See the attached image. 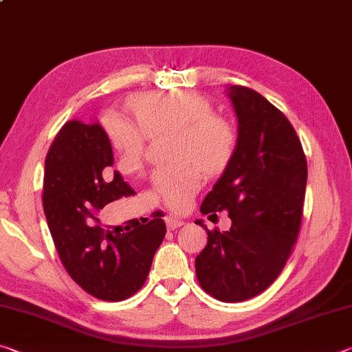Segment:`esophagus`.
Wrapping results in <instances>:
<instances>
[{
	"label": "esophagus",
	"instance_id": "esophagus-1",
	"mask_svg": "<svg viewBox=\"0 0 352 352\" xmlns=\"http://www.w3.org/2000/svg\"><path fill=\"white\" fill-rule=\"evenodd\" d=\"M166 225H168L169 230H177V228H180L182 225H184V222L180 219H175V217H166Z\"/></svg>",
	"mask_w": 352,
	"mask_h": 352
}]
</instances>
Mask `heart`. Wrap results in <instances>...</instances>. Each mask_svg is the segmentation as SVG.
Masks as SVG:
<instances>
[{"label": "heart", "mask_w": 352, "mask_h": 352, "mask_svg": "<svg viewBox=\"0 0 352 352\" xmlns=\"http://www.w3.org/2000/svg\"><path fill=\"white\" fill-rule=\"evenodd\" d=\"M130 107L136 121L110 115L104 124L119 168L124 174L140 172L148 138L169 133L166 158L172 162L153 172V189L169 210L184 211L199 192L204 174H222L233 160L237 142L233 122L212 111L206 98L189 90L140 94Z\"/></svg>", "instance_id": "b5f03b06"}]
</instances>
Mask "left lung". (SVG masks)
Instances as JSON below:
<instances>
[{"label": "left lung", "mask_w": 352, "mask_h": 352, "mask_svg": "<svg viewBox=\"0 0 352 352\" xmlns=\"http://www.w3.org/2000/svg\"><path fill=\"white\" fill-rule=\"evenodd\" d=\"M239 138L234 157L200 206L226 211L231 228L208 231L195 258L206 294L223 302L259 295L283 272L300 234L307 162L294 126L281 110L252 88L230 87ZM195 223H201L197 220Z\"/></svg>", "instance_id": "1"}]
</instances>
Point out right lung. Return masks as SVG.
<instances>
[{"label": "right lung", "instance_id": "add662e5", "mask_svg": "<svg viewBox=\"0 0 352 352\" xmlns=\"http://www.w3.org/2000/svg\"><path fill=\"white\" fill-rule=\"evenodd\" d=\"M113 152L99 124L73 119L63 124L47 151L43 210L65 270L76 284L104 301H122L146 283L155 252L166 236L163 212L146 225L113 236L100 228L105 205L135 190L119 172L110 178Z\"/></svg>", "mask_w": 352, "mask_h": 352}]
</instances>
